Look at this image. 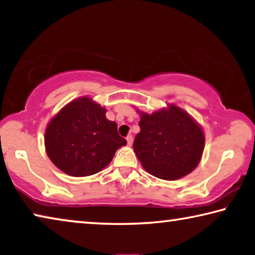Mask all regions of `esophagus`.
<instances>
[{
    "instance_id": "esophagus-1",
    "label": "esophagus",
    "mask_w": 255,
    "mask_h": 255,
    "mask_svg": "<svg viewBox=\"0 0 255 255\" xmlns=\"http://www.w3.org/2000/svg\"><path fill=\"white\" fill-rule=\"evenodd\" d=\"M127 142L128 146H131V144L133 143V136L132 135H128L127 136Z\"/></svg>"
}]
</instances>
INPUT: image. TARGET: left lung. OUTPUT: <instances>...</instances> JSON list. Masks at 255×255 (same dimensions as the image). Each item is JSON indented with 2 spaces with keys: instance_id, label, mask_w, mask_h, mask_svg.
Returning a JSON list of instances; mask_svg holds the SVG:
<instances>
[{
  "instance_id": "left-lung-1",
  "label": "left lung",
  "mask_w": 255,
  "mask_h": 255,
  "mask_svg": "<svg viewBox=\"0 0 255 255\" xmlns=\"http://www.w3.org/2000/svg\"><path fill=\"white\" fill-rule=\"evenodd\" d=\"M140 132L133 149L144 170L163 180H178L198 165L204 150L203 128L175 105L152 113L138 111Z\"/></svg>"
}]
</instances>
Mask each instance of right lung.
I'll list each match as a JSON object with an SVG mask.
<instances>
[{"mask_svg":"<svg viewBox=\"0 0 255 255\" xmlns=\"http://www.w3.org/2000/svg\"><path fill=\"white\" fill-rule=\"evenodd\" d=\"M45 150L59 170L72 177L96 174L108 165L116 150L127 144L106 109L89 97L70 101L50 121Z\"/></svg>","mask_w":255,"mask_h":255,"instance_id":"obj_1","label":"right lung"}]
</instances>
